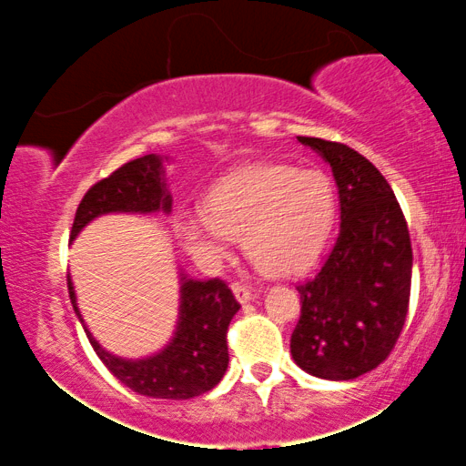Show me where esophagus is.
Returning a JSON list of instances; mask_svg holds the SVG:
<instances>
[{"label": "esophagus", "mask_w": 466, "mask_h": 466, "mask_svg": "<svg viewBox=\"0 0 466 466\" xmlns=\"http://www.w3.org/2000/svg\"><path fill=\"white\" fill-rule=\"evenodd\" d=\"M232 293H234V298H237V300H238L240 304H248V302L251 300V298H254V289L240 285V282H234V285H232Z\"/></svg>", "instance_id": "34e87169"}]
</instances>
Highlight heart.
<instances>
[{
    "label": "heart",
    "instance_id": "obj_1",
    "mask_svg": "<svg viewBox=\"0 0 466 466\" xmlns=\"http://www.w3.org/2000/svg\"><path fill=\"white\" fill-rule=\"evenodd\" d=\"M335 217L337 190L324 170L254 162L212 181L201 208L175 212L173 232L206 267L228 260L240 237L265 271L293 276L319 258Z\"/></svg>",
    "mask_w": 466,
    "mask_h": 466
}]
</instances>
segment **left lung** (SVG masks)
<instances>
[{
  "label": "left lung",
  "instance_id": "8db88e82",
  "mask_svg": "<svg viewBox=\"0 0 466 466\" xmlns=\"http://www.w3.org/2000/svg\"><path fill=\"white\" fill-rule=\"evenodd\" d=\"M333 170L339 237L322 269L298 287L300 319L291 357L304 372L349 381L377 368L397 344L410 304L411 245L392 188L346 144L298 137Z\"/></svg>",
  "mask_w": 466,
  "mask_h": 466
}]
</instances>
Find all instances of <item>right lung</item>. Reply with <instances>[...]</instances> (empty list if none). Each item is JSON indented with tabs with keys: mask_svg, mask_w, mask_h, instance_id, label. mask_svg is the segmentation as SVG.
Instances as JSON below:
<instances>
[{
	"mask_svg": "<svg viewBox=\"0 0 466 466\" xmlns=\"http://www.w3.org/2000/svg\"><path fill=\"white\" fill-rule=\"evenodd\" d=\"M166 162L168 157L164 155H144L94 184L80 201L69 240L76 238L94 218L105 215H170L173 197L166 179ZM67 287L74 313L96 355L133 392L151 399L184 400L212 390L226 374L228 326L240 304L218 278L192 280L179 269V315L173 337L162 350L142 360H127L105 350L78 311L72 278H67Z\"/></svg>",
	"mask_w": 466,
	"mask_h": 466,
	"instance_id": "add662e5",
	"label": "right lung"
}]
</instances>
